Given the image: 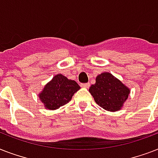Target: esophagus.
Listing matches in <instances>:
<instances>
[{
	"label": "esophagus",
	"mask_w": 158,
	"mask_h": 158,
	"mask_svg": "<svg viewBox=\"0 0 158 158\" xmlns=\"http://www.w3.org/2000/svg\"><path fill=\"white\" fill-rule=\"evenodd\" d=\"M89 86H90V84H89V83H87V84H81L82 88H85V89H89Z\"/></svg>",
	"instance_id": "1"
}]
</instances>
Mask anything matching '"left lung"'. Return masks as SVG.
I'll return each mask as SVG.
<instances>
[{
  "label": "left lung",
  "mask_w": 158,
  "mask_h": 158,
  "mask_svg": "<svg viewBox=\"0 0 158 158\" xmlns=\"http://www.w3.org/2000/svg\"><path fill=\"white\" fill-rule=\"evenodd\" d=\"M89 93L99 106L113 112L123 107L130 89L110 73L103 72L97 76L96 83L89 88Z\"/></svg>",
  "instance_id": "obj_1"
}]
</instances>
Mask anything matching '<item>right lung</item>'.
Listing matches in <instances>:
<instances>
[{
	"mask_svg": "<svg viewBox=\"0 0 158 158\" xmlns=\"http://www.w3.org/2000/svg\"><path fill=\"white\" fill-rule=\"evenodd\" d=\"M79 89L80 87L74 80L58 74L44 86L42 92L38 94V98L45 109L56 110L68 103Z\"/></svg>",
	"mask_w": 158,
	"mask_h": 158,
	"instance_id": "add662e5",
	"label": "right lung"
}]
</instances>
